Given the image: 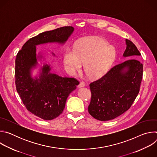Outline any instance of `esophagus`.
I'll use <instances>...</instances> for the list:
<instances>
[{"mask_svg":"<svg viewBox=\"0 0 157 157\" xmlns=\"http://www.w3.org/2000/svg\"><path fill=\"white\" fill-rule=\"evenodd\" d=\"M84 86H85V83H84V82L81 81V82H80L79 84L78 85V87H84Z\"/></svg>","mask_w":157,"mask_h":157,"instance_id":"34e87169","label":"esophagus"}]
</instances>
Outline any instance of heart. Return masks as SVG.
Segmentation results:
<instances>
[{
    "label": "heart",
    "mask_w": 157,
    "mask_h": 157,
    "mask_svg": "<svg viewBox=\"0 0 157 157\" xmlns=\"http://www.w3.org/2000/svg\"><path fill=\"white\" fill-rule=\"evenodd\" d=\"M115 56L114 49L107 45L102 38H91L80 42L78 45L69 48L64 56L65 68L71 75L84 70L89 76L99 78L104 75Z\"/></svg>",
    "instance_id": "obj_1"
}]
</instances>
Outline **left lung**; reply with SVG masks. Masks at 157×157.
I'll return each mask as SVG.
<instances>
[{"label": "left lung", "instance_id": "left-lung-1", "mask_svg": "<svg viewBox=\"0 0 157 157\" xmlns=\"http://www.w3.org/2000/svg\"><path fill=\"white\" fill-rule=\"evenodd\" d=\"M127 47L123 56L128 59L113 66L100 79L89 84L91 92L88 112L94 119L107 121L127 111L137 98L143 76L141 55L130 40H125Z\"/></svg>", "mask_w": 157, "mask_h": 157}]
</instances>
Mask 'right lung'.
<instances>
[{"instance_id":"1","label":"right lung","mask_w":157,"mask_h":157,"mask_svg":"<svg viewBox=\"0 0 157 157\" xmlns=\"http://www.w3.org/2000/svg\"><path fill=\"white\" fill-rule=\"evenodd\" d=\"M73 31V27H63L40 33L29 39L17 55V91L27 109L43 120H52L63 113L67 98L79 82L50 73L51 67L47 64L42 67L38 78H32L31 70L37 64L36 45L53 42L63 44Z\"/></svg>"}]
</instances>
